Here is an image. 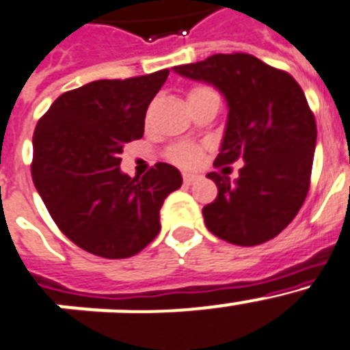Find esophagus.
Wrapping results in <instances>:
<instances>
[{"label": "esophagus", "instance_id": "1", "mask_svg": "<svg viewBox=\"0 0 350 350\" xmlns=\"http://www.w3.org/2000/svg\"><path fill=\"white\" fill-rule=\"evenodd\" d=\"M197 179H198L197 174H190V172H185V174H183V181H185V185H193Z\"/></svg>", "mask_w": 350, "mask_h": 350}]
</instances>
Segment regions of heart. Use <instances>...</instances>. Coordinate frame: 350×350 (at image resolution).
Returning <instances> with one entry per match:
<instances>
[{
	"instance_id": "b5f03b06",
	"label": "heart",
	"mask_w": 350,
	"mask_h": 350,
	"mask_svg": "<svg viewBox=\"0 0 350 350\" xmlns=\"http://www.w3.org/2000/svg\"><path fill=\"white\" fill-rule=\"evenodd\" d=\"M214 90L211 87H206V85H197L193 89L188 92V100H195L198 97H206V96H214ZM169 160L174 162L179 167H195L200 163L202 160V148L197 146V144L191 143H178L174 146L169 148L167 153Z\"/></svg>"
}]
</instances>
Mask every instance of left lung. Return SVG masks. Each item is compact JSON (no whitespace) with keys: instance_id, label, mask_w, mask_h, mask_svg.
<instances>
[{"instance_id":"1","label":"left lung","mask_w":350,"mask_h":350,"mask_svg":"<svg viewBox=\"0 0 350 350\" xmlns=\"http://www.w3.org/2000/svg\"><path fill=\"white\" fill-rule=\"evenodd\" d=\"M174 71L213 85L228 103L214 167L244 160L235 181L207 174L218 197L202 209L206 226L230 244L270 241L297 216L310 187L317 129L304 90L291 75L250 53H216Z\"/></svg>"}]
</instances>
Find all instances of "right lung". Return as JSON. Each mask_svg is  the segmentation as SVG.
<instances>
[{
  "label": "right lung",
  "instance_id": "obj_1",
  "mask_svg": "<svg viewBox=\"0 0 350 350\" xmlns=\"http://www.w3.org/2000/svg\"><path fill=\"white\" fill-rule=\"evenodd\" d=\"M169 69L127 80H97L64 92L38 120L34 187L62 234L96 256L129 258L160 232V207L181 187L159 162L143 178L120 171L124 144L141 139L146 109Z\"/></svg>",
  "mask_w": 350,
  "mask_h": 350
}]
</instances>
